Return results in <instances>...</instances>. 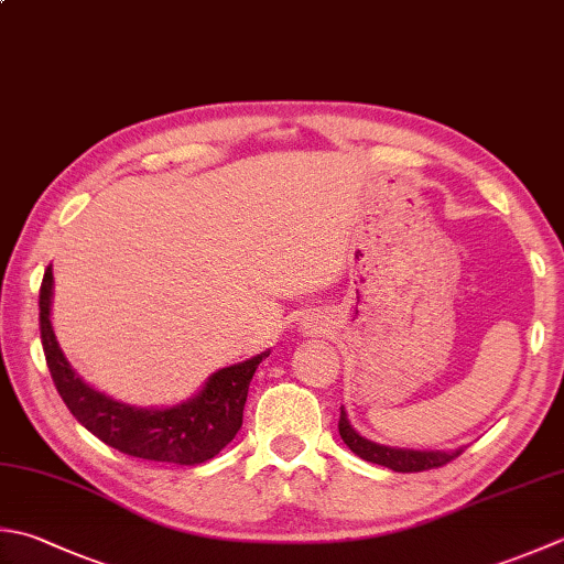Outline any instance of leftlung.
I'll return each instance as SVG.
<instances>
[{
  "mask_svg": "<svg viewBox=\"0 0 564 564\" xmlns=\"http://www.w3.org/2000/svg\"><path fill=\"white\" fill-rule=\"evenodd\" d=\"M339 435L345 440V445L359 455L361 459L373 462V465L389 467L393 471H425V469H437L449 465L452 459H457L465 449L455 452H417V449H393L383 447L377 443H369L364 440L355 427L349 425L345 411L339 408Z\"/></svg>",
  "mask_w": 564,
  "mask_h": 564,
  "instance_id": "left-lung-1",
  "label": "left lung"
}]
</instances>
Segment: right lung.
Listing matches in <instances>:
<instances>
[{"mask_svg": "<svg viewBox=\"0 0 564 564\" xmlns=\"http://www.w3.org/2000/svg\"><path fill=\"white\" fill-rule=\"evenodd\" d=\"M51 291L53 271L48 267L39 291L43 355L63 403L95 437L129 457L169 462V465H200L235 440L245 415L251 377L269 351L245 364L219 369L209 377L203 393L183 405L165 411L131 408L90 389L65 361L51 327Z\"/></svg>", "mask_w": 564, "mask_h": 564, "instance_id": "add662e5", "label": "right lung"}]
</instances>
